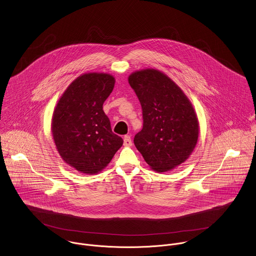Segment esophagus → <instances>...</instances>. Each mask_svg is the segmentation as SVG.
<instances>
[{
  "label": "esophagus",
  "mask_w": 256,
  "mask_h": 256,
  "mask_svg": "<svg viewBox=\"0 0 256 256\" xmlns=\"http://www.w3.org/2000/svg\"><path fill=\"white\" fill-rule=\"evenodd\" d=\"M123 141H124V146H132V140H131V137L130 136H125L124 137V139H123Z\"/></svg>",
  "instance_id": "obj_1"
}]
</instances>
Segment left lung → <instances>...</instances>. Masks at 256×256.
<instances>
[{"label": "left lung", "instance_id": "8db88e82", "mask_svg": "<svg viewBox=\"0 0 256 256\" xmlns=\"http://www.w3.org/2000/svg\"><path fill=\"white\" fill-rule=\"evenodd\" d=\"M143 110V129L134 144L148 166L158 172L172 170L192 154L199 122L191 102L168 76L143 69L128 76Z\"/></svg>", "mask_w": 256, "mask_h": 256}]
</instances>
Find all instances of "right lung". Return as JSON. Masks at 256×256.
<instances>
[{
	"instance_id": "obj_1",
	"label": "right lung",
	"mask_w": 256,
	"mask_h": 256,
	"mask_svg": "<svg viewBox=\"0 0 256 256\" xmlns=\"http://www.w3.org/2000/svg\"><path fill=\"white\" fill-rule=\"evenodd\" d=\"M114 84L110 74H82L69 84L53 112L51 130L60 156L84 174L100 172L123 144L102 108Z\"/></svg>"
}]
</instances>
